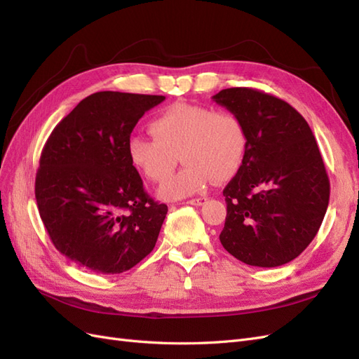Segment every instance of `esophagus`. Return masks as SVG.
Wrapping results in <instances>:
<instances>
[{
	"label": "esophagus",
	"mask_w": 359,
	"mask_h": 359,
	"mask_svg": "<svg viewBox=\"0 0 359 359\" xmlns=\"http://www.w3.org/2000/svg\"><path fill=\"white\" fill-rule=\"evenodd\" d=\"M205 201H206V198H198V199H190V201H187V203H189V205H194V206H199V205H202Z\"/></svg>",
	"instance_id": "esophagus-1"
}]
</instances>
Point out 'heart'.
Segmentation results:
<instances>
[{
    "label": "heart",
    "mask_w": 359,
    "mask_h": 359,
    "mask_svg": "<svg viewBox=\"0 0 359 359\" xmlns=\"http://www.w3.org/2000/svg\"><path fill=\"white\" fill-rule=\"evenodd\" d=\"M154 139L130 137L127 154L133 168L151 182L169 178L180 160L184 166L163 184L158 196L178 201L203 191L211 180L226 181L240 170L247 135L240 118L193 103H175L149 123Z\"/></svg>",
    "instance_id": "heart-1"
}]
</instances>
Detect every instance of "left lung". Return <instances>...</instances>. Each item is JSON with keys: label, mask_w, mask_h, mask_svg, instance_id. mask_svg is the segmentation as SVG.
<instances>
[{"label": "left lung", "mask_w": 359, "mask_h": 359, "mask_svg": "<svg viewBox=\"0 0 359 359\" xmlns=\"http://www.w3.org/2000/svg\"><path fill=\"white\" fill-rule=\"evenodd\" d=\"M212 100L240 118L247 148L223 190L222 245L252 266L298 257L316 236L330 202V180L316 139L285 100L252 88H227Z\"/></svg>", "instance_id": "obj_1"}]
</instances>
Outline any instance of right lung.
<instances>
[{"mask_svg": "<svg viewBox=\"0 0 359 359\" xmlns=\"http://www.w3.org/2000/svg\"><path fill=\"white\" fill-rule=\"evenodd\" d=\"M163 100L94 93L50 133L36 199L52 244L76 265L119 274L153 252L168 206L148 196L127 144L139 119Z\"/></svg>", "mask_w": 359, "mask_h": 359, "instance_id": "right-lung-1", "label": "right lung"}]
</instances>
